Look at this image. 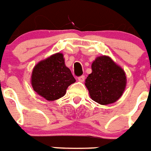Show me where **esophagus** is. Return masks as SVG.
I'll return each instance as SVG.
<instances>
[{
	"mask_svg": "<svg viewBox=\"0 0 151 151\" xmlns=\"http://www.w3.org/2000/svg\"><path fill=\"white\" fill-rule=\"evenodd\" d=\"M85 78V76H83V75H82V76H81L78 77V81H79V82H84Z\"/></svg>",
	"mask_w": 151,
	"mask_h": 151,
	"instance_id": "34e87169",
	"label": "esophagus"
}]
</instances>
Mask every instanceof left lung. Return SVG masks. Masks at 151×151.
Segmentation results:
<instances>
[{
  "instance_id": "obj_1",
  "label": "left lung",
  "mask_w": 151,
  "mask_h": 151,
  "mask_svg": "<svg viewBox=\"0 0 151 151\" xmlns=\"http://www.w3.org/2000/svg\"><path fill=\"white\" fill-rule=\"evenodd\" d=\"M91 69L92 73L85 79L91 99L102 105L116 102L122 96L126 85L123 69L106 56L97 57Z\"/></svg>"
}]
</instances>
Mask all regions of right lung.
<instances>
[{"instance_id": "right-lung-1", "label": "right lung", "mask_w": 151, "mask_h": 151, "mask_svg": "<svg viewBox=\"0 0 151 151\" xmlns=\"http://www.w3.org/2000/svg\"><path fill=\"white\" fill-rule=\"evenodd\" d=\"M75 82L70 69L65 66L63 55L60 53L38 63L32 75L34 91L47 101L62 97L67 88Z\"/></svg>"}]
</instances>
